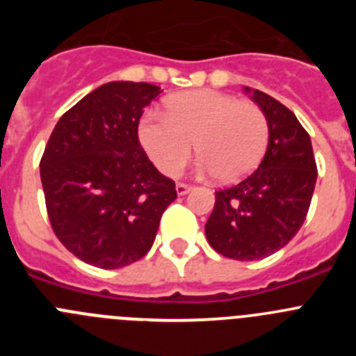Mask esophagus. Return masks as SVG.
<instances>
[{
    "mask_svg": "<svg viewBox=\"0 0 356 356\" xmlns=\"http://www.w3.org/2000/svg\"><path fill=\"white\" fill-rule=\"evenodd\" d=\"M193 191V187L187 184H176V193H178V196H185V194H188Z\"/></svg>",
    "mask_w": 356,
    "mask_h": 356,
    "instance_id": "34e87169",
    "label": "esophagus"
}]
</instances>
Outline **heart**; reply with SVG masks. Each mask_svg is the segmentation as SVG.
<instances>
[{
  "label": "heart",
  "mask_w": 356,
  "mask_h": 356,
  "mask_svg": "<svg viewBox=\"0 0 356 356\" xmlns=\"http://www.w3.org/2000/svg\"><path fill=\"white\" fill-rule=\"evenodd\" d=\"M144 151L163 175L175 176L193 153L197 169L235 184L259 168L269 144V121L251 102L217 90H187L165 102V115L147 114L139 124Z\"/></svg>",
  "instance_id": "obj_1"
}]
</instances>
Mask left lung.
<instances>
[{
  "instance_id": "left-lung-1",
  "label": "left lung",
  "mask_w": 356,
  "mask_h": 356,
  "mask_svg": "<svg viewBox=\"0 0 356 356\" xmlns=\"http://www.w3.org/2000/svg\"><path fill=\"white\" fill-rule=\"evenodd\" d=\"M269 121V144L259 169L241 184L216 193L205 225L210 246L228 259L260 260L300 232L317 180L310 135L285 105L244 87Z\"/></svg>"
}]
</instances>
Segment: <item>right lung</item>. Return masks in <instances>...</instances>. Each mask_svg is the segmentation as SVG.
I'll use <instances>...</instances> for the list:
<instances>
[{
  "label": "right lung",
  "instance_id": "obj_1",
  "mask_svg": "<svg viewBox=\"0 0 356 356\" xmlns=\"http://www.w3.org/2000/svg\"><path fill=\"white\" fill-rule=\"evenodd\" d=\"M160 87L108 81L69 108L42 160L46 209L58 241L85 264L119 269L151 250L175 181L139 143V119Z\"/></svg>",
  "mask_w": 356,
  "mask_h": 356
}]
</instances>
